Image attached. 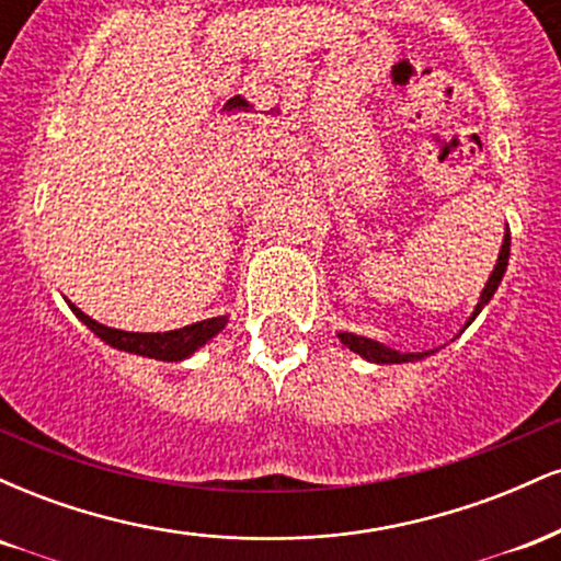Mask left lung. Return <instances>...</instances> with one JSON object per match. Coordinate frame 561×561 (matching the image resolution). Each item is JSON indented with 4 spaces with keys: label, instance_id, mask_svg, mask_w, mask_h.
<instances>
[{
    "label": "left lung",
    "instance_id": "left-lung-1",
    "mask_svg": "<svg viewBox=\"0 0 561 561\" xmlns=\"http://www.w3.org/2000/svg\"><path fill=\"white\" fill-rule=\"evenodd\" d=\"M508 244H512V237H508V227H506V231H504V242H501V250H499V261H495L493 272H491V276H488L485 287H482L478 306H474L472 317L467 319L465 330H467L469 324H472L474 319L480 317V311L488 306V302H491V298L495 295V289H499V285H501V279H504L506 266H508ZM337 337H340V343H343V345L347 347V351H353V353H356V356H362L364 362H371V364H409V362H422V358L433 356V353H435V351L401 353V351H396V347L379 343V340L364 337V334H356V332H337Z\"/></svg>",
    "mask_w": 561,
    "mask_h": 561
}]
</instances>
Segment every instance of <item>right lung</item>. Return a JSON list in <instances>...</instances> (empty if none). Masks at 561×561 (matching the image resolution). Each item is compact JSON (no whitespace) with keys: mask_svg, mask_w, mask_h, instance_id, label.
Segmentation results:
<instances>
[{"mask_svg":"<svg viewBox=\"0 0 561 561\" xmlns=\"http://www.w3.org/2000/svg\"><path fill=\"white\" fill-rule=\"evenodd\" d=\"M68 308L76 313V319H79L81 324H87L105 345L134 353V356L156 358V362H186V358L195 356L205 343H210V340H214L229 321V317H214V319L197 321V324H186L182 330H171V332H124V330H115V327L100 324V321L87 317V313H83L81 308H76L70 300H68Z\"/></svg>","mask_w":561,"mask_h":561,"instance_id":"right-lung-1","label":"right lung"}]
</instances>
